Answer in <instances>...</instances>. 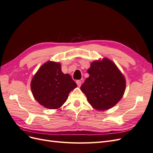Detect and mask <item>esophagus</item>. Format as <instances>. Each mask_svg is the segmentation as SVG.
<instances>
[{
  "label": "esophagus",
  "mask_w": 153,
  "mask_h": 153,
  "mask_svg": "<svg viewBox=\"0 0 153 153\" xmlns=\"http://www.w3.org/2000/svg\"><path fill=\"white\" fill-rule=\"evenodd\" d=\"M76 84H77V85H78V87H80V86L81 85V84H82V82H81V80H76Z\"/></svg>",
  "instance_id": "obj_1"
}]
</instances>
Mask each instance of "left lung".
<instances>
[{
	"label": "left lung",
	"mask_w": 153,
	"mask_h": 153,
	"mask_svg": "<svg viewBox=\"0 0 153 153\" xmlns=\"http://www.w3.org/2000/svg\"><path fill=\"white\" fill-rule=\"evenodd\" d=\"M87 78L80 89L89 103L97 110L112 108L122 98L126 81L115 64L109 59L91 63Z\"/></svg>",
	"instance_id": "1"
}]
</instances>
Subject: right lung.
<instances>
[{"label":"right lung","mask_w":153,"mask_h":153,"mask_svg":"<svg viewBox=\"0 0 153 153\" xmlns=\"http://www.w3.org/2000/svg\"><path fill=\"white\" fill-rule=\"evenodd\" d=\"M69 74H64L61 64L52 61L44 64L32 78V94L39 104L57 109L66 102L68 94L76 87Z\"/></svg>","instance_id":"1"}]
</instances>
